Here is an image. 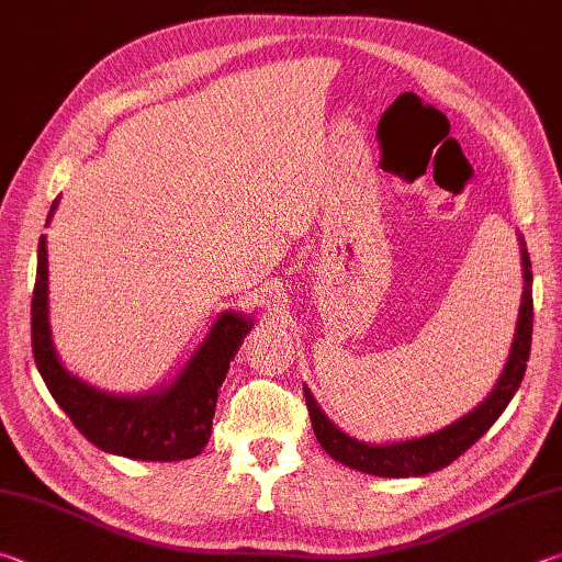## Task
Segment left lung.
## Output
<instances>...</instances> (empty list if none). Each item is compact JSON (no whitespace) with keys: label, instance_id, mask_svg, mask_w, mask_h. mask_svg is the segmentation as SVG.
<instances>
[{"label":"left lung","instance_id":"1","mask_svg":"<svg viewBox=\"0 0 562 562\" xmlns=\"http://www.w3.org/2000/svg\"><path fill=\"white\" fill-rule=\"evenodd\" d=\"M522 255V302L518 312V329L516 339H513L510 355L506 361V369L498 379V384L488 394L486 402L475 406L471 414H465L459 422L446 426V429L422 436V439L398 441L386 446H369L357 439H351L345 431H339L329 418L319 412L315 396L310 389H304V398H307V412L312 418V431H315L317 441L331 459L339 461L349 469L369 473V475H384V479H406V475H426L443 469V465L453 463L463 451L486 434L496 418L506 412L513 394L518 392L526 374V361L530 357V339H532V272H530V258L526 250V243H520Z\"/></svg>","mask_w":562,"mask_h":562}]
</instances>
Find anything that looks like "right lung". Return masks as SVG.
Returning <instances> with one entry per match:
<instances>
[{"label":"right lung","instance_id":"obj_1","mask_svg":"<svg viewBox=\"0 0 562 562\" xmlns=\"http://www.w3.org/2000/svg\"><path fill=\"white\" fill-rule=\"evenodd\" d=\"M56 201L46 217L49 225ZM46 237L40 240L32 297V351L36 369L56 404L76 429L101 451L136 461H183L205 449L211 439L217 389L252 319L235 312L217 317L211 335L168 389L146 396H113L79 382L61 367L46 319Z\"/></svg>","mask_w":562,"mask_h":562}]
</instances>
